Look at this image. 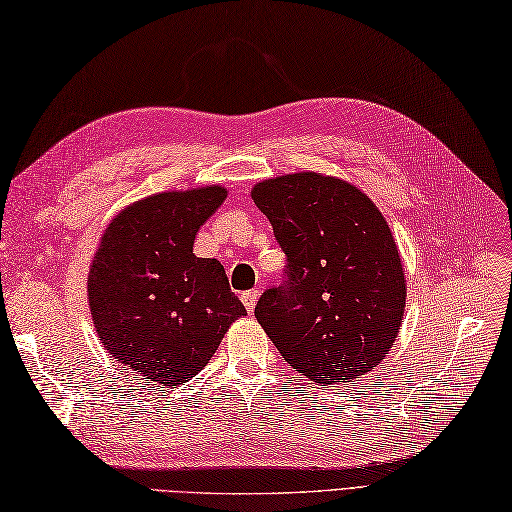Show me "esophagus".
<instances>
[{
    "instance_id": "esophagus-1",
    "label": "esophagus",
    "mask_w": 512,
    "mask_h": 512,
    "mask_svg": "<svg viewBox=\"0 0 512 512\" xmlns=\"http://www.w3.org/2000/svg\"><path fill=\"white\" fill-rule=\"evenodd\" d=\"M241 302L247 308V313H254L256 302H258V291H245V293H241Z\"/></svg>"
}]
</instances>
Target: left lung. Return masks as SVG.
<instances>
[{
  "label": "left lung",
  "instance_id": "8db88e82",
  "mask_svg": "<svg viewBox=\"0 0 512 512\" xmlns=\"http://www.w3.org/2000/svg\"><path fill=\"white\" fill-rule=\"evenodd\" d=\"M254 204L286 256L256 319L282 358L319 384L371 371L400 332L402 258L380 210L356 186L313 171L258 182Z\"/></svg>",
  "mask_w": 512,
  "mask_h": 512
}]
</instances>
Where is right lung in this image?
<instances>
[{
	"mask_svg": "<svg viewBox=\"0 0 512 512\" xmlns=\"http://www.w3.org/2000/svg\"><path fill=\"white\" fill-rule=\"evenodd\" d=\"M206 186L145 197L119 213L89 271V306L106 350L162 386L193 378L245 315L217 258H197L199 226L226 199Z\"/></svg>",
	"mask_w": 512,
	"mask_h": 512,
	"instance_id": "add662e5",
	"label": "right lung"
}]
</instances>
